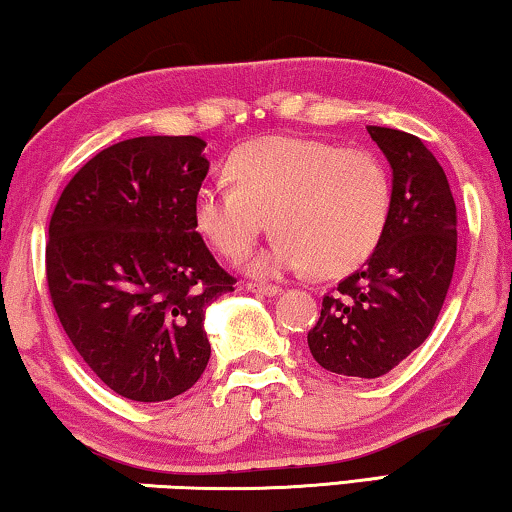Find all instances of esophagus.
Masks as SVG:
<instances>
[{
    "mask_svg": "<svg viewBox=\"0 0 512 512\" xmlns=\"http://www.w3.org/2000/svg\"><path fill=\"white\" fill-rule=\"evenodd\" d=\"M247 288L251 293H258V295H277V293H281V286H277V284H254V281H251V284H247Z\"/></svg>",
    "mask_w": 512,
    "mask_h": 512,
    "instance_id": "34e87169",
    "label": "esophagus"
}]
</instances>
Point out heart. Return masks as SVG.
Returning a JSON list of instances; mask_svg holds the SVG:
<instances>
[{"label":"heart","mask_w":512,"mask_h":512,"mask_svg":"<svg viewBox=\"0 0 512 512\" xmlns=\"http://www.w3.org/2000/svg\"><path fill=\"white\" fill-rule=\"evenodd\" d=\"M231 180L205 182L196 194L201 233L221 254L247 256L270 228L279 235L249 261L258 277L316 268H358L381 242L390 217L388 168L362 147L272 136L244 145Z\"/></svg>","instance_id":"b5f03b06"}]
</instances>
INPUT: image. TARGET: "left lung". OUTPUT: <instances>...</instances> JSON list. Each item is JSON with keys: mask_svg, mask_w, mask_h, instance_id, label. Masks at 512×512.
I'll return each mask as SVG.
<instances>
[{"mask_svg": "<svg viewBox=\"0 0 512 512\" xmlns=\"http://www.w3.org/2000/svg\"><path fill=\"white\" fill-rule=\"evenodd\" d=\"M367 131L392 168L390 217L367 263L323 295L307 344L328 372L376 379L416 351L441 314L455 270L457 207L418 136Z\"/></svg>", "mask_w": 512, "mask_h": 512, "instance_id": "obj_1", "label": "left lung"}]
</instances>
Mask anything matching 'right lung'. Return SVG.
Listing matches in <instances>:
<instances>
[{
    "instance_id": "add662e5",
    "label": "right lung",
    "mask_w": 512,
    "mask_h": 512,
    "mask_svg": "<svg viewBox=\"0 0 512 512\" xmlns=\"http://www.w3.org/2000/svg\"><path fill=\"white\" fill-rule=\"evenodd\" d=\"M203 147L196 136L110 145L71 177L50 217L59 323L87 367L133 402H166L201 379L205 309L235 284L196 231Z\"/></svg>"
}]
</instances>
